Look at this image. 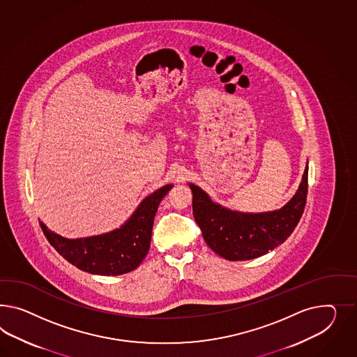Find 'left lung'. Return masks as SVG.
<instances>
[{"label":"left lung","mask_w":357,"mask_h":357,"mask_svg":"<svg viewBox=\"0 0 357 357\" xmlns=\"http://www.w3.org/2000/svg\"><path fill=\"white\" fill-rule=\"evenodd\" d=\"M190 187L193 217L211 250L226 260H252L273 251L298 226L307 204L308 165L298 192L275 212H231L213 203L200 187L195 184Z\"/></svg>","instance_id":"left-lung-1"}]
</instances>
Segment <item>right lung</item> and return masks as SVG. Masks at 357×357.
Returning <instances> with one entry per match:
<instances>
[{
  "instance_id": "1",
  "label": "right lung",
  "mask_w": 357,
  "mask_h": 357,
  "mask_svg": "<svg viewBox=\"0 0 357 357\" xmlns=\"http://www.w3.org/2000/svg\"><path fill=\"white\" fill-rule=\"evenodd\" d=\"M167 184L145 197L132 217L121 229L84 239H66L40 227L50 245L77 269L98 275H119L135 270L149 251L154 215L165 195L172 190Z\"/></svg>"
}]
</instances>
